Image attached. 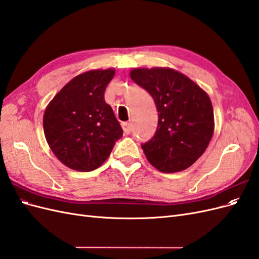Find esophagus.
Masks as SVG:
<instances>
[{"mask_svg":"<svg viewBox=\"0 0 259 259\" xmlns=\"http://www.w3.org/2000/svg\"><path fill=\"white\" fill-rule=\"evenodd\" d=\"M121 125H122V128H123L125 134H130L132 131V124L128 122H122Z\"/></svg>","mask_w":259,"mask_h":259,"instance_id":"1","label":"esophagus"}]
</instances>
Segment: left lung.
I'll use <instances>...</instances> for the list:
<instances>
[{"instance_id": "left-lung-1", "label": "left lung", "mask_w": 259, "mask_h": 259, "mask_svg": "<svg viewBox=\"0 0 259 259\" xmlns=\"http://www.w3.org/2000/svg\"><path fill=\"white\" fill-rule=\"evenodd\" d=\"M130 75L153 97L158 109V128L142 146L148 161L162 173L191 166L214 134V111L207 93L170 68H135Z\"/></svg>"}]
</instances>
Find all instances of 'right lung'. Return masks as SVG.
<instances>
[{"label": "right lung", "mask_w": 259, "mask_h": 259, "mask_svg": "<svg viewBox=\"0 0 259 259\" xmlns=\"http://www.w3.org/2000/svg\"><path fill=\"white\" fill-rule=\"evenodd\" d=\"M114 73V69H96L76 75L45 109L46 142L69 168L79 171L98 168L123 135L112 108L104 97Z\"/></svg>", "instance_id": "obj_1"}]
</instances>
